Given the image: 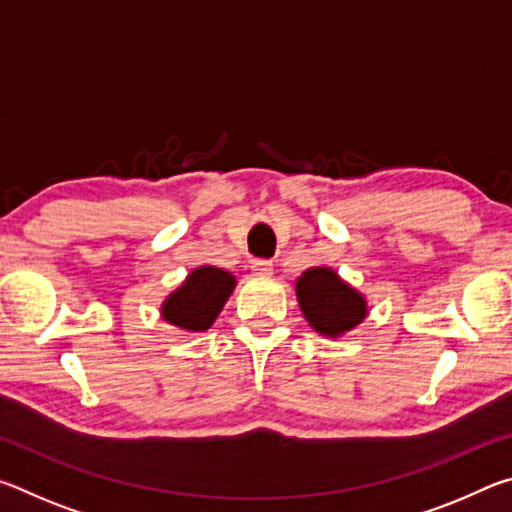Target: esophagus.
<instances>
[{
	"instance_id": "obj_1",
	"label": "esophagus",
	"mask_w": 512,
	"mask_h": 512,
	"mask_svg": "<svg viewBox=\"0 0 512 512\" xmlns=\"http://www.w3.org/2000/svg\"><path fill=\"white\" fill-rule=\"evenodd\" d=\"M253 273L259 277L273 275V264L266 262V259H253Z\"/></svg>"
}]
</instances>
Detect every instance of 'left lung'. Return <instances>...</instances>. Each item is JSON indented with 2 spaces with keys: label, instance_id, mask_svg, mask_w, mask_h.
<instances>
[{
  "label": "left lung",
  "instance_id": "left-lung-1",
  "mask_svg": "<svg viewBox=\"0 0 512 512\" xmlns=\"http://www.w3.org/2000/svg\"><path fill=\"white\" fill-rule=\"evenodd\" d=\"M296 296L311 329L327 339H339L368 314L366 298L327 266H314L302 273L296 282Z\"/></svg>",
  "mask_w": 512,
  "mask_h": 512
}]
</instances>
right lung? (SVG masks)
I'll return each mask as SVG.
<instances>
[{
  "label": "right lung",
  "instance_id": "right-lung-1",
  "mask_svg": "<svg viewBox=\"0 0 512 512\" xmlns=\"http://www.w3.org/2000/svg\"><path fill=\"white\" fill-rule=\"evenodd\" d=\"M235 275L216 266H198L180 287L162 302L160 314L183 332H205L221 314L225 300L235 291Z\"/></svg>",
  "mask_w": 512,
  "mask_h": 512
}]
</instances>
